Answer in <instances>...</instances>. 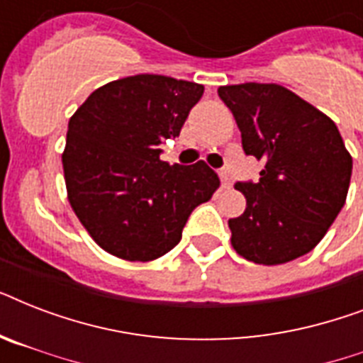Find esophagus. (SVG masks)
I'll use <instances>...</instances> for the list:
<instances>
[{
  "instance_id": "1",
  "label": "esophagus",
  "mask_w": 363,
  "mask_h": 363,
  "mask_svg": "<svg viewBox=\"0 0 363 363\" xmlns=\"http://www.w3.org/2000/svg\"><path fill=\"white\" fill-rule=\"evenodd\" d=\"M220 181H222V188H230L232 186V175H230V171L224 167V169L220 171Z\"/></svg>"
}]
</instances>
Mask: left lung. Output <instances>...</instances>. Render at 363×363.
<instances>
[{
    "instance_id": "left-lung-1",
    "label": "left lung",
    "mask_w": 363,
    "mask_h": 363,
    "mask_svg": "<svg viewBox=\"0 0 363 363\" xmlns=\"http://www.w3.org/2000/svg\"><path fill=\"white\" fill-rule=\"evenodd\" d=\"M247 156L265 160L258 182H235L247 209L230 218L232 245L254 264L311 252L343 209L352 158L337 125L281 84L220 86Z\"/></svg>"
}]
</instances>
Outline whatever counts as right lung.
<instances>
[{"label": "right lung", "instance_id": "add662e5", "mask_svg": "<svg viewBox=\"0 0 363 363\" xmlns=\"http://www.w3.org/2000/svg\"><path fill=\"white\" fill-rule=\"evenodd\" d=\"M203 86L164 75L113 81L71 116L62 156L69 203L99 247L148 262L179 245L198 205L220 186L205 162L169 165L160 145L177 137Z\"/></svg>", "mask_w": 363, "mask_h": 363}]
</instances>
